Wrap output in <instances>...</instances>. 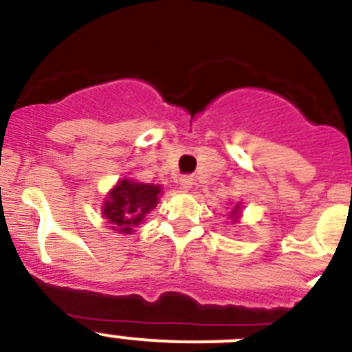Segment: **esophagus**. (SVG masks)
<instances>
[{
  "instance_id": "obj_1",
  "label": "esophagus",
  "mask_w": 352,
  "mask_h": 352,
  "mask_svg": "<svg viewBox=\"0 0 352 352\" xmlns=\"http://www.w3.org/2000/svg\"><path fill=\"white\" fill-rule=\"evenodd\" d=\"M192 182H194V179L190 175H182V177H180V187H182L184 190L190 189Z\"/></svg>"
}]
</instances>
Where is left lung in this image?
<instances>
[{
  "instance_id": "left-lung-1",
  "label": "left lung",
  "mask_w": 352,
  "mask_h": 352,
  "mask_svg": "<svg viewBox=\"0 0 352 352\" xmlns=\"http://www.w3.org/2000/svg\"><path fill=\"white\" fill-rule=\"evenodd\" d=\"M237 211H239V206H235L234 211H232V213H234V217H235V213H237Z\"/></svg>"
}]
</instances>
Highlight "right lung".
<instances>
[{"label":"right lung","instance_id":"right-lung-1","mask_svg":"<svg viewBox=\"0 0 352 352\" xmlns=\"http://www.w3.org/2000/svg\"><path fill=\"white\" fill-rule=\"evenodd\" d=\"M162 187L134 180H120L104 201L103 214L113 230L131 234L158 203Z\"/></svg>","mask_w":352,"mask_h":352}]
</instances>
